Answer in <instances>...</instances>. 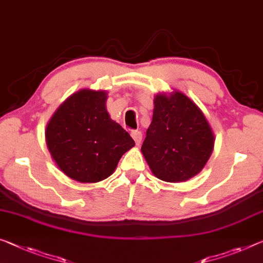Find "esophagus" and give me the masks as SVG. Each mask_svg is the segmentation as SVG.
Wrapping results in <instances>:
<instances>
[{
	"instance_id": "obj_1",
	"label": "esophagus",
	"mask_w": 263,
	"mask_h": 263,
	"mask_svg": "<svg viewBox=\"0 0 263 263\" xmlns=\"http://www.w3.org/2000/svg\"><path fill=\"white\" fill-rule=\"evenodd\" d=\"M132 137L134 139L135 143L139 145L141 143V141H142V133L140 130H132Z\"/></svg>"
}]
</instances>
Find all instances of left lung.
Returning <instances> with one entry per match:
<instances>
[{"instance_id":"1","label":"left lung","mask_w":263,"mask_h":263,"mask_svg":"<svg viewBox=\"0 0 263 263\" xmlns=\"http://www.w3.org/2000/svg\"><path fill=\"white\" fill-rule=\"evenodd\" d=\"M142 154L157 179L182 182L199 174L211 156L214 135L203 112L180 91L156 95Z\"/></svg>"}]
</instances>
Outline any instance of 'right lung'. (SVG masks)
<instances>
[{"instance_id":"1","label":"right lung","mask_w":263,"mask_h":263,"mask_svg":"<svg viewBox=\"0 0 263 263\" xmlns=\"http://www.w3.org/2000/svg\"><path fill=\"white\" fill-rule=\"evenodd\" d=\"M106 91L89 89L72 94L47 126L46 141L59 168L79 182L94 183L115 171L135 142L112 121L106 109Z\"/></svg>"}]
</instances>
